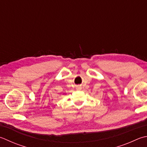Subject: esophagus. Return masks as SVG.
Returning a JSON list of instances; mask_svg holds the SVG:
<instances>
[{
	"label": "esophagus",
	"instance_id": "34e87169",
	"mask_svg": "<svg viewBox=\"0 0 147 147\" xmlns=\"http://www.w3.org/2000/svg\"><path fill=\"white\" fill-rule=\"evenodd\" d=\"M77 89H78V90H80V89H81V87H80V86H78Z\"/></svg>",
	"mask_w": 147,
	"mask_h": 147
}]
</instances>
